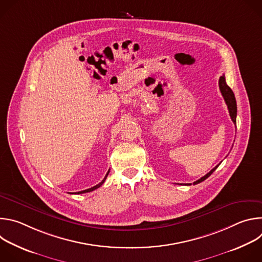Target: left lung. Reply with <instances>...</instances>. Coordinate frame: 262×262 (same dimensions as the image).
<instances>
[{"label": "left lung", "instance_id": "8db88e82", "mask_svg": "<svg viewBox=\"0 0 262 262\" xmlns=\"http://www.w3.org/2000/svg\"><path fill=\"white\" fill-rule=\"evenodd\" d=\"M219 87H220V91L224 97V99H225V102L227 104V107H228V111H229V115L231 117V120L233 121L234 124H236V112H237V106H236V100H235V96H234V93L233 91L231 90V88L227 85L226 83V79H225V76H222L220 77V80H219ZM220 165V164H219ZM215 166L211 171H209L206 175H204L203 177H201L200 179H198L197 181L194 182V184H197V183H200L202 181H204L207 177H209L213 171L219 167ZM181 184V183H180ZM192 183H186V185H190Z\"/></svg>", "mask_w": 262, "mask_h": 262}]
</instances>
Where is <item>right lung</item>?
<instances>
[{"mask_svg":"<svg viewBox=\"0 0 262 262\" xmlns=\"http://www.w3.org/2000/svg\"><path fill=\"white\" fill-rule=\"evenodd\" d=\"M108 172H110V170L107 171V173H106V175L104 176V178L102 179V181L100 182V183H98V184H96V185H94V186H92V188H90V189H87V190H84V191H81V192H78L77 194H84V193H88V192H92V191H94V190H96V189H98L99 186H101V184L104 182V180L106 179V177H107V174H108Z\"/></svg>","mask_w":262,"mask_h":262,"instance_id":"right-lung-1","label":"right lung"}]
</instances>
